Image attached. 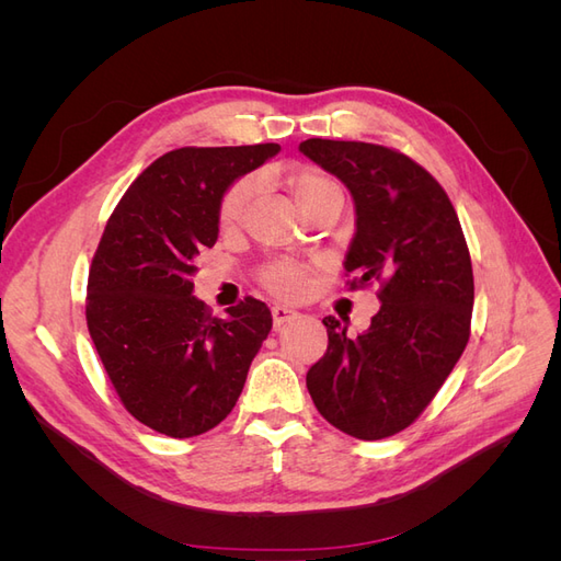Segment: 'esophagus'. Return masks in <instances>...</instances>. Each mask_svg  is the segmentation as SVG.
I'll use <instances>...</instances> for the list:
<instances>
[{
  "label": "esophagus",
  "instance_id": "34e87169",
  "mask_svg": "<svg viewBox=\"0 0 561 561\" xmlns=\"http://www.w3.org/2000/svg\"><path fill=\"white\" fill-rule=\"evenodd\" d=\"M271 316H274V325L280 328V325H285V322L295 320L297 311L290 309V307H280V304H276V307H271Z\"/></svg>",
  "mask_w": 561,
  "mask_h": 561
}]
</instances>
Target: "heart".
<instances>
[{"label": "heart", "mask_w": 561, "mask_h": 561, "mask_svg": "<svg viewBox=\"0 0 561 561\" xmlns=\"http://www.w3.org/2000/svg\"><path fill=\"white\" fill-rule=\"evenodd\" d=\"M290 184H293V194H295L297 206L301 210L307 208L309 203H313L320 194L336 190V184L330 178L313 171V168H301ZM257 186H260L257 178H243L236 184H231L222 203H219V225L222 227L239 225L250 206L254 192H257ZM262 283L268 287L271 293H276L280 297H297L301 293V285H304V266L297 262L268 264L262 271Z\"/></svg>", "instance_id": "b5f03b06"}]
</instances>
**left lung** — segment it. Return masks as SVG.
Instances as JSON below:
<instances>
[{"label": "left lung", "mask_w": 561, "mask_h": 561, "mask_svg": "<svg viewBox=\"0 0 561 561\" xmlns=\"http://www.w3.org/2000/svg\"><path fill=\"white\" fill-rule=\"evenodd\" d=\"M299 151L351 192L348 285L379 283L381 301L358 336L322 320L328 351L307 388L334 428L390 437L426 410L468 344L474 285L463 229L437 180L396 149L311 138Z\"/></svg>", "instance_id": "1"}]
</instances>
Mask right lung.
Segmentation results:
<instances>
[{
    "label": "right lung",
    "instance_id": "add662e5",
    "mask_svg": "<svg viewBox=\"0 0 561 561\" xmlns=\"http://www.w3.org/2000/svg\"><path fill=\"white\" fill-rule=\"evenodd\" d=\"M278 151L276 142L173 149L107 219L87 322L118 398L151 431L194 437L227 419L274 325L252 297L215 318L194 297L192 276L196 254L217 241L225 192Z\"/></svg>",
    "mask_w": 561,
    "mask_h": 561
}]
</instances>
